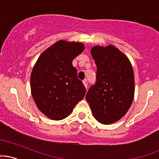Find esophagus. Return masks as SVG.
Returning a JSON list of instances; mask_svg holds the SVG:
<instances>
[{
  "label": "esophagus",
  "instance_id": "esophagus-1",
  "mask_svg": "<svg viewBox=\"0 0 159 159\" xmlns=\"http://www.w3.org/2000/svg\"><path fill=\"white\" fill-rule=\"evenodd\" d=\"M83 83H84V87L86 88V89H88V81H87V80H84V81H83Z\"/></svg>",
  "mask_w": 159,
  "mask_h": 159
}]
</instances>
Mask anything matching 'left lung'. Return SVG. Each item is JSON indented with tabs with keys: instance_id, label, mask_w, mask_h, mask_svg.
<instances>
[{
	"instance_id": "obj_1",
	"label": "left lung",
	"mask_w": 159,
	"mask_h": 159,
	"mask_svg": "<svg viewBox=\"0 0 159 159\" xmlns=\"http://www.w3.org/2000/svg\"><path fill=\"white\" fill-rule=\"evenodd\" d=\"M90 53L97 65V78L86 99L96 119L110 125L121 119L133 102V68L128 57L111 45L94 47Z\"/></svg>"
}]
</instances>
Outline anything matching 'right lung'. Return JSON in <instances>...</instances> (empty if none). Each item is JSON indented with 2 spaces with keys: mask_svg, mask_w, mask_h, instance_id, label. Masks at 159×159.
<instances>
[{
  "mask_svg": "<svg viewBox=\"0 0 159 159\" xmlns=\"http://www.w3.org/2000/svg\"><path fill=\"white\" fill-rule=\"evenodd\" d=\"M84 48L81 43L60 41L40 56L33 68V99L41 112L51 119L66 118L84 97L86 88L71 63Z\"/></svg>",
  "mask_w": 159,
  "mask_h": 159,
  "instance_id": "add662e5",
  "label": "right lung"
}]
</instances>
